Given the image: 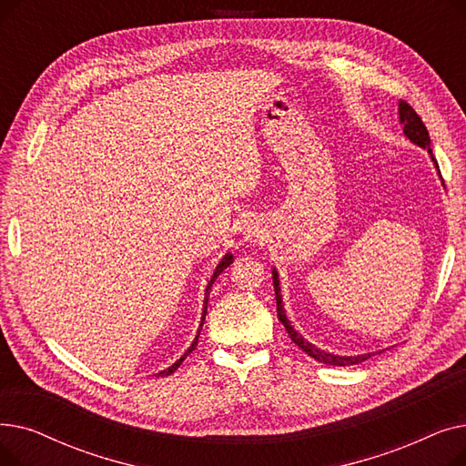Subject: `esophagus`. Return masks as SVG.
Listing matches in <instances>:
<instances>
[{"mask_svg": "<svg viewBox=\"0 0 466 466\" xmlns=\"http://www.w3.org/2000/svg\"><path fill=\"white\" fill-rule=\"evenodd\" d=\"M248 234H251V228H249V230H248Z\"/></svg>", "mask_w": 466, "mask_h": 466, "instance_id": "1", "label": "esophagus"}]
</instances>
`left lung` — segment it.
Listing matches in <instances>:
<instances>
[{"mask_svg":"<svg viewBox=\"0 0 466 466\" xmlns=\"http://www.w3.org/2000/svg\"><path fill=\"white\" fill-rule=\"evenodd\" d=\"M399 115H400V122L404 125V134H406V137H408L411 143L420 145L421 149H427V153L431 155V160L434 162V166H436V169H438V164H436V160H434V157H432V149H431V137H429L427 127L423 125L421 116H420L418 113H415L413 107H411L410 104H406L404 100H400V104H399ZM438 176H440V169H438ZM272 278H274L276 302H278V319H279V321L283 323V327L287 329L290 339L295 341V344H297L302 351H306L309 357H313L315 360H319V362H323V364H330V366H351V364H359V362H362V360H366V359H370V357H374V355H378V353H383V350H380V351H374V353H364V355H357V357H355V355H353V357H346V355L329 353V351H325V350H319L317 346L309 344L308 339H304L302 334H299V332L295 330V327H292L290 321H289V317L285 315V308H283V300H281L279 276H278L276 268H274V272H272Z\"/></svg>","mask_w":466,"mask_h":466,"instance_id":"8db88e82","label":"left lung"}]
</instances>
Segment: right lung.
I'll use <instances>...</instances> for the list:
<instances>
[{"mask_svg": "<svg viewBox=\"0 0 466 466\" xmlns=\"http://www.w3.org/2000/svg\"><path fill=\"white\" fill-rule=\"evenodd\" d=\"M232 260H234V257L230 255V253H227L223 258H220V262L217 264V268H215V272H213V276H211V279H209V283H208V287H206V299H204V313H202V323H200V329H198V334H196V338H194V341L190 344V348L185 351V355L179 359V360H176L174 364L169 366V369H166V370H162V372H158L157 376H169V374H174L179 366H181V362L187 359V355L190 353V351H194L196 350V346H198V336H200V330H202V325H204V321H206V313H208V300H209V290H211V285L215 283V279L220 276V272L225 270V268H228L230 264H232Z\"/></svg>", "mask_w": 466, "mask_h": 466, "instance_id": "add662e5", "label": "right lung"}]
</instances>
